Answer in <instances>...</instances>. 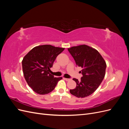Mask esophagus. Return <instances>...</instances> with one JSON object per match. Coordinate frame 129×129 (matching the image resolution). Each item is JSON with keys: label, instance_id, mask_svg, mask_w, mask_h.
Segmentation results:
<instances>
[{"label": "esophagus", "instance_id": "1", "mask_svg": "<svg viewBox=\"0 0 129 129\" xmlns=\"http://www.w3.org/2000/svg\"><path fill=\"white\" fill-rule=\"evenodd\" d=\"M63 79H64L66 81H68L71 80V79H67V78H63Z\"/></svg>", "mask_w": 129, "mask_h": 129}]
</instances>
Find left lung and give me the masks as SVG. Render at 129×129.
Listing matches in <instances>:
<instances>
[{
	"label": "left lung",
	"mask_w": 129,
	"mask_h": 129,
	"mask_svg": "<svg viewBox=\"0 0 129 129\" xmlns=\"http://www.w3.org/2000/svg\"><path fill=\"white\" fill-rule=\"evenodd\" d=\"M76 64L81 67L82 77L81 81L73 80L76 83L75 89L70 92L79 98L91 95L99 88L105 76L107 64L104 58L95 49L82 45L68 49Z\"/></svg>",
	"instance_id": "left-lung-1"
}]
</instances>
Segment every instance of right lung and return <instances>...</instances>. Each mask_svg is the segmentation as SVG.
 Returning a JSON list of instances; mask_svg holds the SVG:
<instances>
[{"instance_id":"right-lung-1","label":"right lung","mask_w":129,"mask_h":129,"mask_svg":"<svg viewBox=\"0 0 129 129\" xmlns=\"http://www.w3.org/2000/svg\"><path fill=\"white\" fill-rule=\"evenodd\" d=\"M64 48L49 45L35 47L22 61L25 79L33 90L40 95L52 91L62 77H55L49 73L54 61Z\"/></svg>"}]
</instances>
